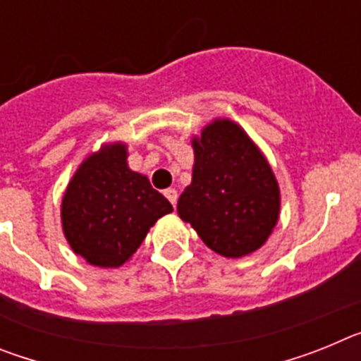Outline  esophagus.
I'll return each instance as SVG.
<instances>
[{
  "instance_id": "34e87169",
  "label": "esophagus",
  "mask_w": 361,
  "mask_h": 361,
  "mask_svg": "<svg viewBox=\"0 0 361 361\" xmlns=\"http://www.w3.org/2000/svg\"><path fill=\"white\" fill-rule=\"evenodd\" d=\"M164 197L171 202V206L175 208V204H177V191L173 190V188H168V190H164Z\"/></svg>"
}]
</instances>
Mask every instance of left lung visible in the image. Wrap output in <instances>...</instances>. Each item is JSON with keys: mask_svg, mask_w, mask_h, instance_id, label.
<instances>
[{"mask_svg": "<svg viewBox=\"0 0 361 361\" xmlns=\"http://www.w3.org/2000/svg\"><path fill=\"white\" fill-rule=\"evenodd\" d=\"M191 145L193 177L178 197V216L222 257L262 247L280 213L279 183L262 152L229 119L209 123Z\"/></svg>", "mask_w": 361, "mask_h": 361, "instance_id": "left-lung-1", "label": "left lung"}]
</instances>
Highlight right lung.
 <instances>
[{
    "label": "right lung",
    "instance_id": "right-lung-1",
    "mask_svg": "<svg viewBox=\"0 0 361 361\" xmlns=\"http://www.w3.org/2000/svg\"><path fill=\"white\" fill-rule=\"evenodd\" d=\"M126 157L123 142L101 146L81 162L63 197V233L92 266H123L149 228L173 212L146 175L130 170Z\"/></svg>",
    "mask_w": 361,
    "mask_h": 361
}]
</instances>
